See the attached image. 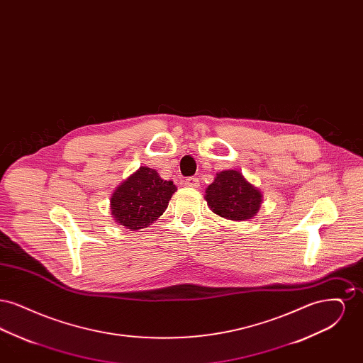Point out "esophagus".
Wrapping results in <instances>:
<instances>
[{"label": "esophagus", "mask_w": 363, "mask_h": 363, "mask_svg": "<svg viewBox=\"0 0 363 363\" xmlns=\"http://www.w3.org/2000/svg\"><path fill=\"white\" fill-rule=\"evenodd\" d=\"M199 185H200V182H199L197 178L190 177V178L185 179V186H188V188H197Z\"/></svg>", "instance_id": "obj_1"}]
</instances>
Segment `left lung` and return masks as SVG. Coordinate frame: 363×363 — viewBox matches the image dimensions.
<instances>
[{
    "instance_id": "obj_1",
    "label": "left lung",
    "mask_w": 363,
    "mask_h": 363,
    "mask_svg": "<svg viewBox=\"0 0 363 363\" xmlns=\"http://www.w3.org/2000/svg\"><path fill=\"white\" fill-rule=\"evenodd\" d=\"M208 207L220 218L233 222L253 219L262 203L261 190L249 182L238 170L216 174L206 189Z\"/></svg>"
}]
</instances>
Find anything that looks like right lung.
<instances>
[{
	"instance_id": "right-lung-1",
	"label": "right lung",
	"mask_w": 363,
	"mask_h": 363,
	"mask_svg": "<svg viewBox=\"0 0 363 363\" xmlns=\"http://www.w3.org/2000/svg\"><path fill=\"white\" fill-rule=\"evenodd\" d=\"M175 191L173 181H164L155 169L141 166L113 191L111 215L130 231L147 228L163 215Z\"/></svg>"
}]
</instances>
